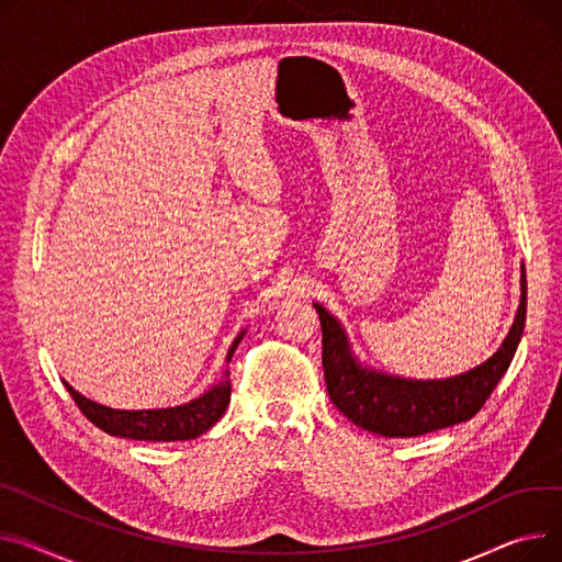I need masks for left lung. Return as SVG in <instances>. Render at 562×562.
<instances>
[{"instance_id":"1","label":"left lung","mask_w":562,"mask_h":562,"mask_svg":"<svg viewBox=\"0 0 562 562\" xmlns=\"http://www.w3.org/2000/svg\"><path fill=\"white\" fill-rule=\"evenodd\" d=\"M519 286V307L497 352L461 375L445 380H408L361 363L341 321L314 303L323 329V370L329 400L357 427L389 438L423 436L470 420L504 378L525 331V267Z\"/></svg>"}]
</instances>
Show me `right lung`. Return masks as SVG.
I'll list each match as a JSON object with an SVG mask.
<instances>
[{
    "label": "right lung",
    "instance_id": "1",
    "mask_svg": "<svg viewBox=\"0 0 562 562\" xmlns=\"http://www.w3.org/2000/svg\"><path fill=\"white\" fill-rule=\"evenodd\" d=\"M246 329H241L233 346L228 348L226 363H231L239 341L244 339ZM65 389L69 391L71 400L79 404L83 416L103 429L110 436L133 438V440H154V442H173V440H192L205 434L223 414H226L231 402V372L226 368L223 378L212 384L199 397L167 408H139V411H124V408H110L94 400H88L77 389H71L63 380Z\"/></svg>",
    "mask_w": 562,
    "mask_h": 562
}]
</instances>
